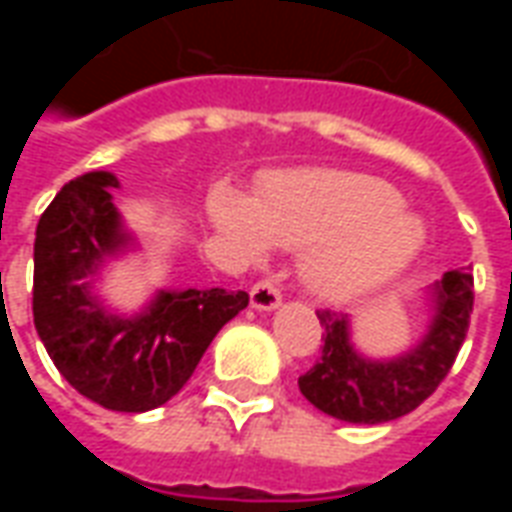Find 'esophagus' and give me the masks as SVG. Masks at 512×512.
Segmentation results:
<instances>
[{
  "label": "esophagus",
  "instance_id": "esophagus-1",
  "mask_svg": "<svg viewBox=\"0 0 512 512\" xmlns=\"http://www.w3.org/2000/svg\"><path fill=\"white\" fill-rule=\"evenodd\" d=\"M279 301H282V290L274 282V277L257 279L252 285V307H257V310H274V307H279Z\"/></svg>",
  "mask_w": 512,
  "mask_h": 512
}]
</instances>
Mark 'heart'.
<instances>
[{
    "mask_svg": "<svg viewBox=\"0 0 512 512\" xmlns=\"http://www.w3.org/2000/svg\"><path fill=\"white\" fill-rule=\"evenodd\" d=\"M397 202V191L378 178L304 172L266 183L257 205L224 186L213 194L211 216L246 255H260L268 238L290 249L312 246L307 285L345 301L395 279L422 249V224Z\"/></svg>",
    "mask_w": 512,
    "mask_h": 512,
    "instance_id": "obj_1",
    "label": "heart"
}]
</instances>
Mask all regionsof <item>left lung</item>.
Instances as JSON below:
<instances>
[{"label": "left lung", "instance_id": "left-lung-1", "mask_svg": "<svg viewBox=\"0 0 512 512\" xmlns=\"http://www.w3.org/2000/svg\"><path fill=\"white\" fill-rule=\"evenodd\" d=\"M433 329L395 362H367L348 343V315L318 310L321 356L299 376L301 395L329 417L378 425L414 411L447 378L461 351L474 307V277L450 271L441 279Z\"/></svg>", "mask_w": 512, "mask_h": 512}]
</instances>
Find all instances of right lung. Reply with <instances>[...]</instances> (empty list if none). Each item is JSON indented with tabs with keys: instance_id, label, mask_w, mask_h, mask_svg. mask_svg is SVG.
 I'll list each match as a JSON object with an SVG mask.
<instances>
[{
	"instance_id": "add662e5",
	"label": "right lung",
	"mask_w": 512,
	"mask_h": 512,
	"mask_svg": "<svg viewBox=\"0 0 512 512\" xmlns=\"http://www.w3.org/2000/svg\"><path fill=\"white\" fill-rule=\"evenodd\" d=\"M109 172L65 183L35 233L32 315L62 378L109 411H150L178 395L224 323L249 304L246 290L161 293L145 315L115 318L82 279L126 238Z\"/></svg>"
}]
</instances>
